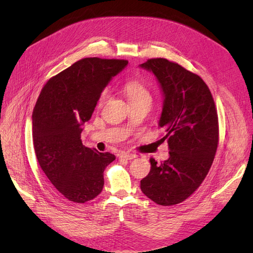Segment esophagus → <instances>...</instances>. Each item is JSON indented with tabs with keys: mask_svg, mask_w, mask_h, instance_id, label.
<instances>
[{
	"mask_svg": "<svg viewBox=\"0 0 253 253\" xmlns=\"http://www.w3.org/2000/svg\"><path fill=\"white\" fill-rule=\"evenodd\" d=\"M120 157H121V159H123V160H132V159L136 158L137 155H135L133 153H130V152H126V153H122Z\"/></svg>",
	"mask_w": 253,
	"mask_h": 253,
	"instance_id": "1",
	"label": "esophagus"
}]
</instances>
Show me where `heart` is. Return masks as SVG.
Returning <instances> with one entry per match:
<instances>
[{"label": "heart", "instance_id": "heart-1", "mask_svg": "<svg viewBox=\"0 0 253 253\" xmlns=\"http://www.w3.org/2000/svg\"><path fill=\"white\" fill-rule=\"evenodd\" d=\"M124 91L126 93L127 97L129 98L130 102L132 101H138V100H144V99H149L151 100V92L148 89V87L145 86L139 80H129L127 81L124 86ZM110 92L108 89H103L102 92L100 93V95L97 100V105L101 106L103 103L106 101V99L109 98Z\"/></svg>", "mask_w": 253, "mask_h": 253}]
</instances>
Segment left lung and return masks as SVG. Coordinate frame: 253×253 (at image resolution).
I'll return each instance as SVG.
<instances>
[{
	"label": "left lung",
	"instance_id": "obj_1",
	"mask_svg": "<svg viewBox=\"0 0 253 253\" xmlns=\"http://www.w3.org/2000/svg\"><path fill=\"white\" fill-rule=\"evenodd\" d=\"M152 71L164 94L159 127L166 134L168 160L150 159L151 170L140 180L142 193L155 203L171 206L187 199L201 185L213 163L219 129L215 103L200 76L165 58L140 64Z\"/></svg>",
	"mask_w": 253,
	"mask_h": 253
}]
</instances>
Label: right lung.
<instances>
[{"label": "right lung", "instance_id": "add662e5", "mask_svg": "<svg viewBox=\"0 0 253 253\" xmlns=\"http://www.w3.org/2000/svg\"><path fill=\"white\" fill-rule=\"evenodd\" d=\"M125 59L87 57L49 79L33 112V143L40 167L68 200L85 203L102 191L103 171L115 159L83 145L82 125Z\"/></svg>", "mask_w": 253, "mask_h": 253}]
</instances>
